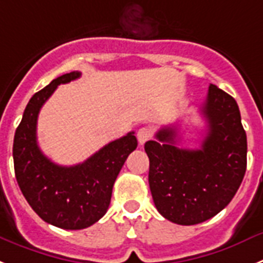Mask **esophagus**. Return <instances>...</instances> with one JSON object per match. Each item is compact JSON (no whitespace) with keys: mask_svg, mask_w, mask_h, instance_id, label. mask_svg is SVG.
I'll list each match as a JSON object with an SVG mask.
<instances>
[{"mask_svg":"<svg viewBox=\"0 0 263 263\" xmlns=\"http://www.w3.org/2000/svg\"><path fill=\"white\" fill-rule=\"evenodd\" d=\"M151 136H152V131L148 127H141L138 131V140L141 145L144 144L147 140H149Z\"/></svg>","mask_w":263,"mask_h":263,"instance_id":"obj_1","label":"esophagus"}]
</instances>
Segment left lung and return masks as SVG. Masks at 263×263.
Masks as SVG:
<instances>
[{
	"label": "left lung",
	"mask_w": 263,
	"mask_h": 263,
	"mask_svg": "<svg viewBox=\"0 0 263 263\" xmlns=\"http://www.w3.org/2000/svg\"><path fill=\"white\" fill-rule=\"evenodd\" d=\"M201 114L208 132L200 149L177 147L176 127H164L144 145L155 206L179 225H196L220 213L246 172L248 141L234 98L211 84Z\"/></svg>",
	"instance_id": "1"
}]
</instances>
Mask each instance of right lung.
Masks as SVG:
<instances>
[{
    "mask_svg": "<svg viewBox=\"0 0 263 263\" xmlns=\"http://www.w3.org/2000/svg\"><path fill=\"white\" fill-rule=\"evenodd\" d=\"M79 77L81 72H68L34 93L13 143L15 179L22 195L45 222L67 230L91 227L106 214L114 182L138 147L134 132H129L72 166L58 165L42 154L36 143L38 114L59 84Z\"/></svg>",
    "mask_w": 263,
    "mask_h": 263,
    "instance_id": "add662e5",
    "label": "right lung"
}]
</instances>
